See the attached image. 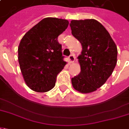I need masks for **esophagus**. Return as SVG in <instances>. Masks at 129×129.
I'll use <instances>...</instances> for the list:
<instances>
[{
  "mask_svg": "<svg viewBox=\"0 0 129 129\" xmlns=\"http://www.w3.org/2000/svg\"><path fill=\"white\" fill-rule=\"evenodd\" d=\"M75 56H74L73 54H71V55H70V56H69V62H70V63L73 62L75 61Z\"/></svg>",
  "mask_w": 129,
  "mask_h": 129,
  "instance_id": "esophagus-1",
  "label": "esophagus"
}]
</instances>
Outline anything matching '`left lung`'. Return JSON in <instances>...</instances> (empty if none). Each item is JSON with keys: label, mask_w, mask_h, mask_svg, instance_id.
I'll list each match as a JSON object with an SVG mask.
<instances>
[{"label": "left lung", "mask_w": 129, "mask_h": 129, "mask_svg": "<svg viewBox=\"0 0 129 129\" xmlns=\"http://www.w3.org/2000/svg\"><path fill=\"white\" fill-rule=\"evenodd\" d=\"M71 33L81 43L77 57L81 71L71 79L73 87L82 93L99 88L112 74L117 63L118 50L107 30L94 19L72 20Z\"/></svg>", "instance_id": "1"}]
</instances>
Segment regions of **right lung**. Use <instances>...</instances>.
I'll list each match as a JSON object with an SVG mask.
<instances>
[{
    "label": "right lung",
    "mask_w": 129,
    "mask_h": 129,
    "mask_svg": "<svg viewBox=\"0 0 129 129\" xmlns=\"http://www.w3.org/2000/svg\"><path fill=\"white\" fill-rule=\"evenodd\" d=\"M68 25V20L46 17L22 37L18 61L24 81L33 90L45 92L55 86L57 75L67 64L58 37Z\"/></svg>",
    "instance_id": "1"
}]
</instances>
